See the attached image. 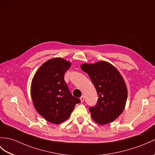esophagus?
I'll use <instances>...</instances> for the list:
<instances>
[{
    "label": "esophagus",
    "mask_w": 155,
    "mask_h": 155,
    "mask_svg": "<svg viewBox=\"0 0 155 155\" xmlns=\"http://www.w3.org/2000/svg\"><path fill=\"white\" fill-rule=\"evenodd\" d=\"M80 99H81V101L82 102H84V96H82L81 98H80Z\"/></svg>",
    "instance_id": "34e87169"
}]
</instances>
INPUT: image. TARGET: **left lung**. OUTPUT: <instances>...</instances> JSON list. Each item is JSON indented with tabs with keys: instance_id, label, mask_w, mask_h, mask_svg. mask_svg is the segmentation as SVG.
Wrapping results in <instances>:
<instances>
[{
	"instance_id": "obj_1",
	"label": "left lung",
	"mask_w": 155,
	"mask_h": 155,
	"mask_svg": "<svg viewBox=\"0 0 155 155\" xmlns=\"http://www.w3.org/2000/svg\"><path fill=\"white\" fill-rule=\"evenodd\" d=\"M81 68L88 73L98 94L96 106L89 107L92 119L100 125L114 121L123 112L127 98V86L120 72L103 61L82 64Z\"/></svg>"
}]
</instances>
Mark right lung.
Wrapping results in <instances>:
<instances>
[{"instance_id": "right-lung-1", "label": "right lung", "mask_w": 155, "mask_h": 155, "mask_svg": "<svg viewBox=\"0 0 155 155\" xmlns=\"http://www.w3.org/2000/svg\"><path fill=\"white\" fill-rule=\"evenodd\" d=\"M71 63L57 57L39 68L32 79L31 96L35 110L47 121L59 124L71 116L79 98L71 94L64 80Z\"/></svg>"}]
</instances>
